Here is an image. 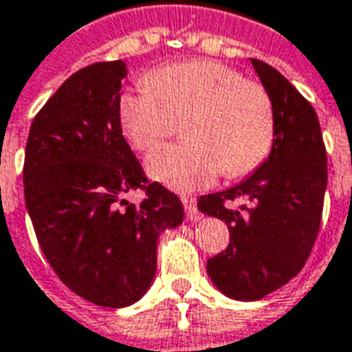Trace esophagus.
Wrapping results in <instances>:
<instances>
[{"mask_svg":"<svg viewBox=\"0 0 352 352\" xmlns=\"http://www.w3.org/2000/svg\"><path fill=\"white\" fill-rule=\"evenodd\" d=\"M183 200V206H185V212H187V218L190 222H197L199 220V208H197V199L195 197H181Z\"/></svg>","mask_w":352,"mask_h":352,"instance_id":"1","label":"esophagus"}]
</instances>
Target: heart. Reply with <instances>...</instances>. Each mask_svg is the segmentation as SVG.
Listing matches in <instances>:
<instances>
[{
  "label": "heart",
  "instance_id": "1",
  "mask_svg": "<svg viewBox=\"0 0 352 352\" xmlns=\"http://www.w3.org/2000/svg\"><path fill=\"white\" fill-rule=\"evenodd\" d=\"M185 124L188 142L150 155L153 179L177 190L212 185L224 171L245 177L271 152L274 107L267 87L236 67L190 60L155 69L148 85L118 99V122L128 144L150 152Z\"/></svg>",
  "mask_w": 352,
  "mask_h": 352
}]
</instances>
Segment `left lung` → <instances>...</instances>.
Instances as JSON below:
<instances>
[{"label":"left lung","mask_w":352,"mask_h":352,"mask_svg":"<svg viewBox=\"0 0 352 352\" xmlns=\"http://www.w3.org/2000/svg\"><path fill=\"white\" fill-rule=\"evenodd\" d=\"M273 99L269 157L239 185L199 199V210L228 224V248L206 271L234 300H261L306 265L320 232L327 187V153L314 107L273 66L251 58ZM236 199L248 205L233 206Z\"/></svg>","instance_id":"left-lung-1"}]
</instances>
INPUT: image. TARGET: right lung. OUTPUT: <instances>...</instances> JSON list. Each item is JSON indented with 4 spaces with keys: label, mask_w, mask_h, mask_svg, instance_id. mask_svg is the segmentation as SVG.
I'll return each instance as SVG.
<instances>
[{
    "label": "right lung",
    "mask_w": 352,
    "mask_h": 352,
    "mask_svg": "<svg viewBox=\"0 0 352 352\" xmlns=\"http://www.w3.org/2000/svg\"><path fill=\"white\" fill-rule=\"evenodd\" d=\"M122 60L81 67L34 116L25 150V202L44 257L76 294L124 308L146 294L157 239L183 222L175 192L150 183L122 136ZM144 190L140 205L132 190Z\"/></svg>",
    "instance_id": "add662e5"
}]
</instances>
